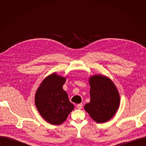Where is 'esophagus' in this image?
Returning a JSON list of instances; mask_svg holds the SVG:
<instances>
[{"label": "esophagus", "mask_w": 146, "mask_h": 146, "mask_svg": "<svg viewBox=\"0 0 146 146\" xmlns=\"http://www.w3.org/2000/svg\"><path fill=\"white\" fill-rule=\"evenodd\" d=\"M77 107L78 109H82V107H83V104H77Z\"/></svg>", "instance_id": "34e87169"}]
</instances>
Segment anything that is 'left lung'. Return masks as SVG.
Wrapping results in <instances>:
<instances>
[{"label": "left lung", "instance_id": "8db88e82", "mask_svg": "<svg viewBox=\"0 0 146 146\" xmlns=\"http://www.w3.org/2000/svg\"><path fill=\"white\" fill-rule=\"evenodd\" d=\"M89 83L91 99L84 108L97 123L108 122L120 105L119 91L111 79L100 74L91 76Z\"/></svg>", "mask_w": 146, "mask_h": 146}]
</instances>
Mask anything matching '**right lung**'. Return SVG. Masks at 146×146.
Listing matches in <instances>:
<instances>
[{
  "instance_id": "obj_1",
  "label": "right lung",
  "mask_w": 146,
  "mask_h": 146,
  "mask_svg": "<svg viewBox=\"0 0 146 146\" xmlns=\"http://www.w3.org/2000/svg\"><path fill=\"white\" fill-rule=\"evenodd\" d=\"M66 80V77L53 73L44 79L35 94V102L38 112L52 125L63 123L74 108L63 88Z\"/></svg>"
}]
</instances>
